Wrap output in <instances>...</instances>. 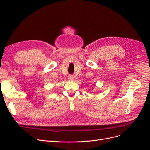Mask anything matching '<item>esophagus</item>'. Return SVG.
<instances>
[{
  "mask_svg": "<svg viewBox=\"0 0 150 150\" xmlns=\"http://www.w3.org/2000/svg\"><path fill=\"white\" fill-rule=\"evenodd\" d=\"M68 79H69V81H72V80H73V77L71 76L69 77V78H68Z\"/></svg>",
  "mask_w": 150,
  "mask_h": 150,
  "instance_id": "1",
  "label": "esophagus"
}]
</instances>
